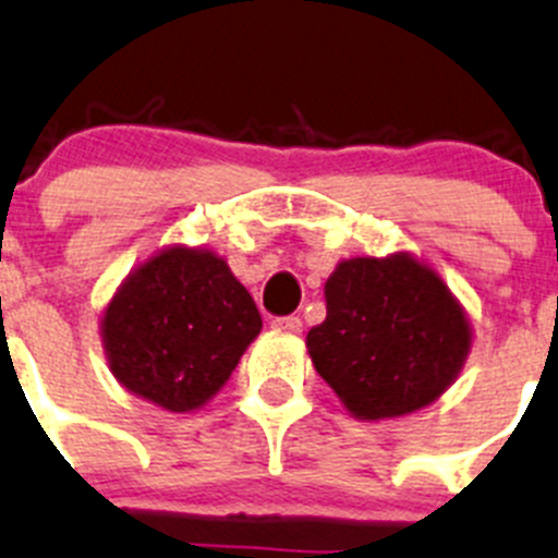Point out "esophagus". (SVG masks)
<instances>
[{
  "instance_id": "1",
  "label": "esophagus",
  "mask_w": 558,
  "mask_h": 558,
  "mask_svg": "<svg viewBox=\"0 0 558 558\" xmlns=\"http://www.w3.org/2000/svg\"><path fill=\"white\" fill-rule=\"evenodd\" d=\"M272 330L286 332V336H300L303 322H300V316H278V319H272Z\"/></svg>"
}]
</instances>
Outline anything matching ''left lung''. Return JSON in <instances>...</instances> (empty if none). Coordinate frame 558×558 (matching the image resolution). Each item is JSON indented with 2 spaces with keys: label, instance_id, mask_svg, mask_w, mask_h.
Segmentation results:
<instances>
[{
  "label": "left lung",
  "instance_id": "8db88e82",
  "mask_svg": "<svg viewBox=\"0 0 558 558\" xmlns=\"http://www.w3.org/2000/svg\"><path fill=\"white\" fill-rule=\"evenodd\" d=\"M327 316L305 347L352 418L424 410L454 385L473 327L435 267L413 253L343 258L325 283Z\"/></svg>",
  "mask_w": 558,
  "mask_h": 558
}]
</instances>
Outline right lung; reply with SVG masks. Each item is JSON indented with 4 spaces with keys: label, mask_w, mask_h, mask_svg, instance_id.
I'll list each match as a JSON object with an SVG mask.
<instances>
[{
    "label": "right lung",
    "mask_w": 558,
    "mask_h": 558,
    "mask_svg": "<svg viewBox=\"0 0 558 558\" xmlns=\"http://www.w3.org/2000/svg\"><path fill=\"white\" fill-rule=\"evenodd\" d=\"M262 332V314L222 255L168 244L123 278L101 314L114 379L168 413H195Z\"/></svg>",
    "instance_id": "obj_1"
}]
</instances>
